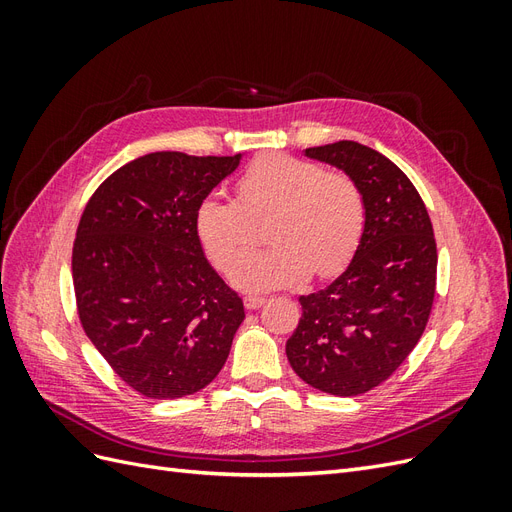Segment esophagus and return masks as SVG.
I'll use <instances>...</instances> for the list:
<instances>
[{
    "instance_id": "1",
    "label": "esophagus",
    "mask_w": 512,
    "mask_h": 512,
    "mask_svg": "<svg viewBox=\"0 0 512 512\" xmlns=\"http://www.w3.org/2000/svg\"><path fill=\"white\" fill-rule=\"evenodd\" d=\"M265 297H262V294H245L243 297V305L247 307V309H258V307H262L265 305Z\"/></svg>"
}]
</instances>
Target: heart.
I'll return each instance as SVG.
<instances>
[{
  "instance_id": "b5f03b06",
  "label": "heart",
  "mask_w": 512,
  "mask_h": 512,
  "mask_svg": "<svg viewBox=\"0 0 512 512\" xmlns=\"http://www.w3.org/2000/svg\"><path fill=\"white\" fill-rule=\"evenodd\" d=\"M274 213L269 251L243 257L255 242L254 221ZM194 226L205 254L230 282L271 290L331 277L352 260L365 230V198L348 175L324 173L309 160L267 153L237 181V200L211 192L200 200Z\"/></svg>"
}]
</instances>
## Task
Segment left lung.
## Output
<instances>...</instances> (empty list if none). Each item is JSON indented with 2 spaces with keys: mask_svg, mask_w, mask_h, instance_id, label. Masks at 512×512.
I'll list each match as a JSON object with an SVG mask.
<instances>
[{
  "mask_svg": "<svg viewBox=\"0 0 512 512\" xmlns=\"http://www.w3.org/2000/svg\"><path fill=\"white\" fill-rule=\"evenodd\" d=\"M305 156L359 185L365 230L346 271L299 297L303 316L286 356L309 386L354 397L389 378L421 339L436 294V239L412 181L376 149L339 141Z\"/></svg>",
  "mask_w": 512,
  "mask_h": 512,
  "instance_id": "8db88e82",
  "label": "left lung"
}]
</instances>
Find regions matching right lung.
I'll use <instances>...</instances> for the list:
<instances>
[{
	"instance_id": "add662e5",
	"label": "right lung",
	"mask_w": 512,
	"mask_h": 512,
	"mask_svg": "<svg viewBox=\"0 0 512 512\" xmlns=\"http://www.w3.org/2000/svg\"><path fill=\"white\" fill-rule=\"evenodd\" d=\"M239 162L241 153H147L115 170L81 215L72 250L81 324L115 374L145 397L205 389L245 318L194 226L200 200Z\"/></svg>"
}]
</instances>
